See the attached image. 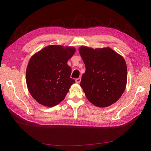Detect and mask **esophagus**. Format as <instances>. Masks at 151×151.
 Segmentation results:
<instances>
[{
	"label": "esophagus",
	"instance_id": "obj_1",
	"mask_svg": "<svg viewBox=\"0 0 151 151\" xmlns=\"http://www.w3.org/2000/svg\"><path fill=\"white\" fill-rule=\"evenodd\" d=\"M81 77H79V78H77V79H76V83H80V82H81Z\"/></svg>",
	"mask_w": 151,
	"mask_h": 151
}]
</instances>
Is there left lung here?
Wrapping results in <instances>:
<instances>
[{
  "instance_id": "obj_1",
  "label": "left lung",
  "mask_w": 151,
  "mask_h": 151,
  "mask_svg": "<svg viewBox=\"0 0 151 151\" xmlns=\"http://www.w3.org/2000/svg\"><path fill=\"white\" fill-rule=\"evenodd\" d=\"M79 52L86 66L80 86L88 101L101 108L116 102L127 85L124 58L109 47L93 49L82 46Z\"/></svg>"
}]
</instances>
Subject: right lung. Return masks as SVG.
<instances>
[{
  "instance_id": "obj_1",
  "label": "right lung",
  "mask_w": 151,
  "mask_h": 151,
  "mask_svg": "<svg viewBox=\"0 0 151 151\" xmlns=\"http://www.w3.org/2000/svg\"><path fill=\"white\" fill-rule=\"evenodd\" d=\"M76 48L53 45L43 48L30 58L26 81L31 96L45 106L52 107L64 99L75 80L70 78L67 62Z\"/></svg>"
}]
</instances>
